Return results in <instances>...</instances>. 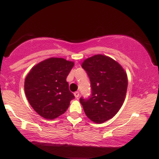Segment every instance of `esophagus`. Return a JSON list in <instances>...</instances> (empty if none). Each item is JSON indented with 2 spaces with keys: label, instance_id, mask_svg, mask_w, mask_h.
I'll return each mask as SVG.
<instances>
[{
  "label": "esophagus",
  "instance_id": "34e87169",
  "mask_svg": "<svg viewBox=\"0 0 159 159\" xmlns=\"http://www.w3.org/2000/svg\"><path fill=\"white\" fill-rule=\"evenodd\" d=\"M74 96L76 98H78V97H79V93L78 91H76V92L74 93Z\"/></svg>",
  "mask_w": 159,
  "mask_h": 159
}]
</instances>
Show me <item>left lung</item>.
I'll use <instances>...</instances> for the list:
<instances>
[{
    "instance_id": "left-lung-1",
    "label": "left lung",
    "mask_w": 159,
    "mask_h": 159,
    "mask_svg": "<svg viewBox=\"0 0 159 159\" xmlns=\"http://www.w3.org/2000/svg\"><path fill=\"white\" fill-rule=\"evenodd\" d=\"M81 66L90 78L92 94L88 99L80 98V102L89 119L102 123L114 116L123 105L127 74L119 63L103 54L84 60Z\"/></svg>"
}]
</instances>
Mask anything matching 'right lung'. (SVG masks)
Wrapping results in <instances>:
<instances>
[{
  "mask_svg": "<svg viewBox=\"0 0 159 159\" xmlns=\"http://www.w3.org/2000/svg\"><path fill=\"white\" fill-rule=\"evenodd\" d=\"M74 62L51 57L30 69L25 78V92L31 107L47 120H54L66 111L75 98L66 81Z\"/></svg>",
  "mask_w": 159,
  "mask_h": 159,
  "instance_id": "right-lung-1",
  "label": "right lung"
}]
</instances>
